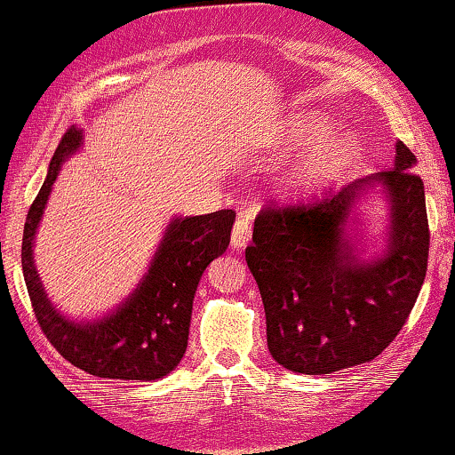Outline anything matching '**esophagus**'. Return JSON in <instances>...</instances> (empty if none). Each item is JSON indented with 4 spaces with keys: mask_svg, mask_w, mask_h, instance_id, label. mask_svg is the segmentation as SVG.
Listing matches in <instances>:
<instances>
[{
    "mask_svg": "<svg viewBox=\"0 0 455 455\" xmlns=\"http://www.w3.org/2000/svg\"><path fill=\"white\" fill-rule=\"evenodd\" d=\"M250 239H251V227H250V222H247V218L241 216L233 227V235H231L233 247L243 250V247L250 243Z\"/></svg>",
    "mask_w": 455,
    "mask_h": 455,
    "instance_id": "34e87169",
    "label": "esophagus"
}]
</instances>
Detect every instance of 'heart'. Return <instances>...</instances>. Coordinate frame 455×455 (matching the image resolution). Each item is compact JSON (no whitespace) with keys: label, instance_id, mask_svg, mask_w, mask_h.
I'll return each mask as SVG.
<instances>
[{"label":"heart","instance_id":"1","mask_svg":"<svg viewBox=\"0 0 455 455\" xmlns=\"http://www.w3.org/2000/svg\"><path fill=\"white\" fill-rule=\"evenodd\" d=\"M319 111L296 113L279 128L277 145L285 151H307L277 178L285 199H307L340 182L363 157V142L355 132H338Z\"/></svg>","mask_w":455,"mask_h":455}]
</instances>
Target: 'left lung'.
<instances>
[{
	"label": "left lung",
	"mask_w": 455,
	"mask_h": 455,
	"mask_svg": "<svg viewBox=\"0 0 455 455\" xmlns=\"http://www.w3.org/2000/svg\"><path fill=\"white\" fill-rule=\"evenodd\" d=\"M416 164L396 140L393 170L350 182L319 204L267 208L256 218L245 262L267 313L268 350L285 370L323 376L367 363L401 331L428 262ZM371 192L387 204L389 224L383 247L365 259L355 218Z\"/></svg>",
	"instance_id": "left-lung-1"
}]
</instances>
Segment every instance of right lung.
<instances>
[{
  "instance_id": "right-lung-1",
  "label": "right lung",
  "mask_w": 455,
  "mask_h": 455,
  "mask_svg": "<svg viewBox=\"0 0 455 455\" xmlns=\"http://www.w3.org/2000/svg\"><path fill=\"white\" fill-rule=\"evenodd\" d=\"M84 147V130L62 136L22 235V275L33 310L48 340L75 367L113 380H159L176 370L187 353L193 298L201 275L227 251L233 210L170 218L147 273L132 294L94 319H73L50 300L36 267V235L52 187L65 161Z\"/></svg>"
}]
</instances>
